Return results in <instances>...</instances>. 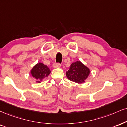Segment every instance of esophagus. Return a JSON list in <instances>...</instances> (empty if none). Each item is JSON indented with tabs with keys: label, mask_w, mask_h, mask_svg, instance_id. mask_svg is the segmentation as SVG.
<instances>
[{
	"label": "esophagus",
	"mask_w": 127,
	"mask_h": 127,
	"mask_svg": "<svg viewBox=\"0 0 127 127\" xmlns=\"http://www.w3.org/2000/svg\"><path fill=\"white\" fill-rule=\"evenodd\" d=\"M61 64H59V63H56V64H54V65H53V67H54V68H60L61 67Z\"/></svg>",
	"instance_id": "esophagus-1"
}]
</instances>
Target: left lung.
Instances as JSON below:
<instances>
[{
	"label": "left lung",
	"instance_id": "obj_1",
	"mask_svg": "<svg viewBox=\"0 0 127 127\" xmlns=\"http://www.w3.org/2000/svg\"><path fill=\"white\" fill-rule=\"evenodd\" d=\"M90 74V69L79 61L73 62L66 72L68 79L77 84L85 82Z\"/></svg>",
	"mask_w": 127,
	"mask_h": 127
}]
</instances>
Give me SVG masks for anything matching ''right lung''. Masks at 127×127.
Masks as SVG:
<instances>
[{"mask_svg": "<svg viewBox=\"0 0 127 127\" xmlns=\"http://www.w3.org/2000/svg\"><path fill=\"white\" fill-rule=\"evenodd\" d=\"M51 71L46 65L39 62L31 70V74L36 80L37 83H40L45 78L48 77Z\"/></svg>", "mask_w": 127, "mask_h": 127, "instance_id": "1", "label": "right lung"}]
</instances>
